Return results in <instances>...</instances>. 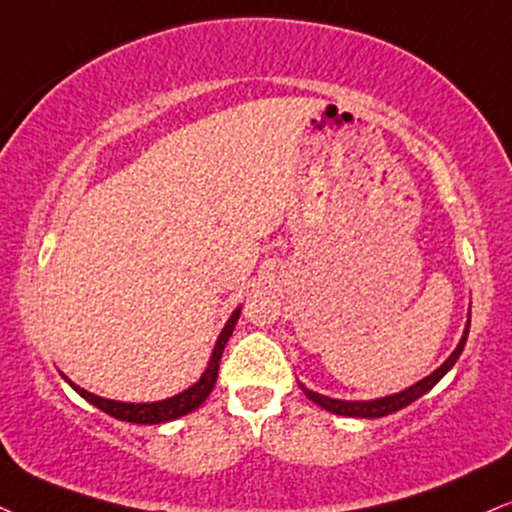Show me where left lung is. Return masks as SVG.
<instances>
[{
	"label": "left lung",
	"instance_id": "8db88e82",
	"mask_svg": "<svg viewBox=\"0 0 512 512\" xmlns=\"http://www.w3.org/2000/svg\"><path fill=\"white\" fill-rule=\"evenodd\" d=\"M468 332H470V323H468V327H465L463 339H460L456 351L446 358V363L441 365L439 370H434L430 377H425V380H420L418 384H413V387H408L406 391H399V394H394V396H384V399H375V401H339V399H330V396L315 394V391L306 389L304 384H301V389H304V394L313 403H318L320 408L330 410V413H334V415H349V418H384V415L396 413V410L406 408L413 401H418L422 394H427V391H430L434 384H437L441 377H444L446 372L453 368V363H456L460 358V353H463L465 342H468Z\"/></svg>",
	"mask_w": 512,
	"mask_h": 512
}]
</instances>
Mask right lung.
Here are the masks:
<instances>
[{
    "instance_id": "right-lung-1",
    "label": "right lung",
    "mask_w": 512,
    "mask_h": 512,
    "mask_svg": "<svg viewBox=\"0 0 512 512\" xmlns=\"http://www.w3.org/2000/svg\"><path fill=\"white\" fill-rule=\"evenodd\" d=\"M237 320H239V308L232 313V318L227 320L223 332H220L216 349H213V356H211V361H208V368L204 375H201V380L194 384V387H189L187 391H182V394H178V396H170V399H166V401H156V403L109 401V399H102V396L90 394V391L80 389L78 384H73V382H68V384L78 391L82 399L90 401L92 406L104 410V413H109L111 418H116V420L137 422V425H159V422L175 420V418H180V415H187V413H192L194 408H199L201 403L206 401V396L213 391V384H216V380H218L220 356H223V349H225L227 339H230L232 330H235Z\"/></svg>"
}]
</instances>
